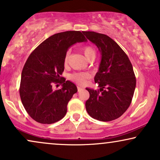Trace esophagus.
<instances>
[{"instance_id": "esophagus-1", "label": "esophagus", "mask_w": 160, "mask_h": 160, "mask_svg": "<svg viewBox=\"0 0 160 160\" xmlns=\"http://www.w3.org/2000/svg\"><path fill=\"white\" fill-rule=\"evenodd\" d=\"M82 89H84L83 86H78V92L82 91Z\"/></svg>"}]
</instances>
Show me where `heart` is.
<instances>
[{"instance_id": "heart-1", "label": "heart", "mask_w": 160, "mask_h": 160, "mask_svg": "<svg viewBox=\"0 0 160 160\" xmlns=\"http://www.w3.org/2000/svg\"><path fill=\"white\" fill-rule=\"evenodd\" d=\"M83 53L85 55L86 58L88 60L91 59H95L96 57V51L92 46H86L83 48ZM68 57H69V52H67V53L65 56L64 59V64L65 65H68ZM90 78V74L86 72H78L74 73L70 75V79L73 81L78 82L79 84H84L86 82L88 79Z\"/></svg>"}]
</instances>
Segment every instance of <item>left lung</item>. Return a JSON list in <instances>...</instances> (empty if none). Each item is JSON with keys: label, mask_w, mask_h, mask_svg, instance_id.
<instances>
[{"label": "left lung", "mask_w": 160, "mask_h": 160, "mask_svg": "<svg viewBox=\"0 0 160 160\" xmlns=\"http://www.w3.org/2000/svg\"><path fill=\"white\" fill-rule=\"evenodd\" d=\"M98 48L101 55L99 70L95 77L98 90L86 88L89 98L86 109L92 118L110 122L124 114L131 103L136 80L130 59L121 47L105 34L82 32Z\"/></svg>", "instance_id": "left-lung-1"}]
</instances>
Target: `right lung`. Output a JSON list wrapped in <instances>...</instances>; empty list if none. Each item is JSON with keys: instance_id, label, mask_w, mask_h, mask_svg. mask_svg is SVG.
I'll list each match as a JSON object with an SVG mask.
<instances>
[{"instance_id": "right-lung-1", "label": "right lung", "mask_w": 160, "mask_h": 160, "mask_svg": "<svg viewBox=\"0 0 160 160\" xmlns=\"http://www.w3.org/2000/svg\"><path fill=\"white\" fill-rule=\"evenodd\" d=\"M80 31L56 33L42 42L29 56L22 72L20 93L24 109L31 118L41 124H53L67 112V105L78 88L60 77L64 59L71 46L86 42ZM62 83L61 90H53V84Z\"/></svg>"}]
</instances>
